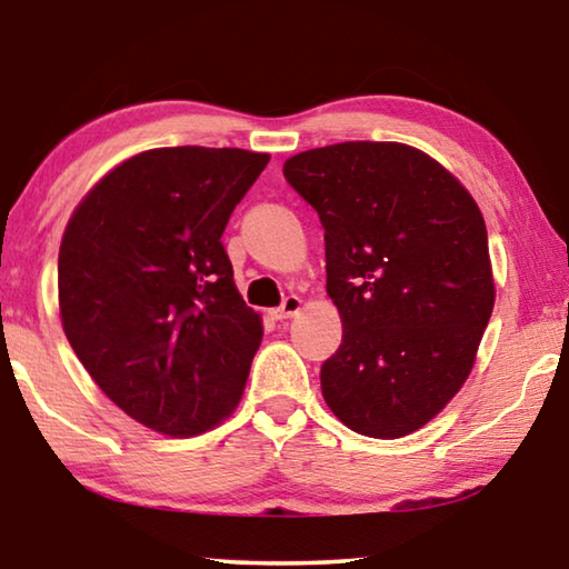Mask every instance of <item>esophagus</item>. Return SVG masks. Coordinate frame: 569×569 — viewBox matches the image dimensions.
Wrapping results in <instances>:
<instances>
[{
  "instance_id": "34e87169",
  "label": "esophagus",
  "mask_w": 569,
  "mask_h": 569,
  "mask_svg": "<svg viewBox=\"0 0 569 569\" xmlns=\"http://www.w3.org/2000/svg\"><path fill=\"white\" fill-rule=\"evenodd\" d=\"M300 306H302V300L298 298V295H287V298L282 300V306L271 310V318H274V321H284V318H292L295 313H298Z\"/></svg>"
}]
</instances>
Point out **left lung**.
Masks as SVG:
<instances>
[{
    "label": "left lung",
    "mask_w": 569,
    "mask_h": 569,
    "mask_svg": "<svg viewBox=\"0 0 569 569\" xmlns=\"http://www.w3.org/2000/svg\"><path fill=\"white\" fill-rule=\"evenodd\" d=\"M284 178L323 224L326 292L345 326L323 399L349 430L403 438L473 368L495 308L485 217L438 160L399 142L318 147Z\"/></svg>",
    "instance_id": "left-lung-1"
}]
</instances>
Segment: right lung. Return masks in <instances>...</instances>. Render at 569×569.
<instances>
[{"label":"right lung","instance_id":"right-lung-1","mask_svg":"<svg viewBox=\"0 0 569 569\" xmlns=\"http://www.w3.org/2000/svg\"><path fill=\"white\" fill-rule=\"evenodd\" d=\"M269 154L139 152L92 186L59 248L61 326L116 407L170 438L220 425L263 329L232 282L222 232Z\"/></svg>","mask_w":569,"mask_h":569}]
</instances>
